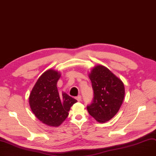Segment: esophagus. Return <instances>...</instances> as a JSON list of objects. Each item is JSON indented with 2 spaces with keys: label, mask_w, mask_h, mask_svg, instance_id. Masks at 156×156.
Listing matches in <instances>:
<instances>
[{
  "label": "esophagus",
  "mask_w": 156,
  "mask_h": 156,
  "mask_svg": "<svg viewBox=\"0 0 156 156\" xmlns=\"http://www.w3.org/2000/svg\"><path fill=\"white\" fill-rule=\"evenodd\" d=\"M76 99L78 101H80L81 100V95H78V97H76Z\"/></svg>",
  "instance_id": "esophagus-1"
}]
</instances>
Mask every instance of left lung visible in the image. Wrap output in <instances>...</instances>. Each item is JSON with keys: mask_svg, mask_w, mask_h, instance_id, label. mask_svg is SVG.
<instances>
[{"mask_svg": "<svg viewBox=\"0 0 156 156\" xmlns=\"http://www.w3.org/2000/svg\"><path fill=\"white\" fill-rule=\"evenodd\" d=\"M93 90V98L87 106L90 115L97 121L105 123L115 116L124 99L123 82L105 66L97 65L89 74Z\"/></svg>", "mask_w": 156, "mask_h": 156, "instance_id": "8db88e82", "label": "left lung"}]
</instances>
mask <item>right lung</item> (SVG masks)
Wrapping results in <instances>:
<instances>
[{
  "instance_id": "right-lung-1",
  "label": "right lung",
  "mask_w": 156,
  "mask_h": 156,
  "mask_svg": "<svg viewBox=\"0 0 156 156\" xmlns=\"http://www.w3.org/2000/svg\"><path fill=\"white\" fill-rule=\"evenodd\" d=\"M59 72L49 69L38 78L31 91L29 101L35 116L49 126L58 127L68 116L70 108L77 100L66 93L59 95L57 82Z\"/></svg>"
}]
</instances>
